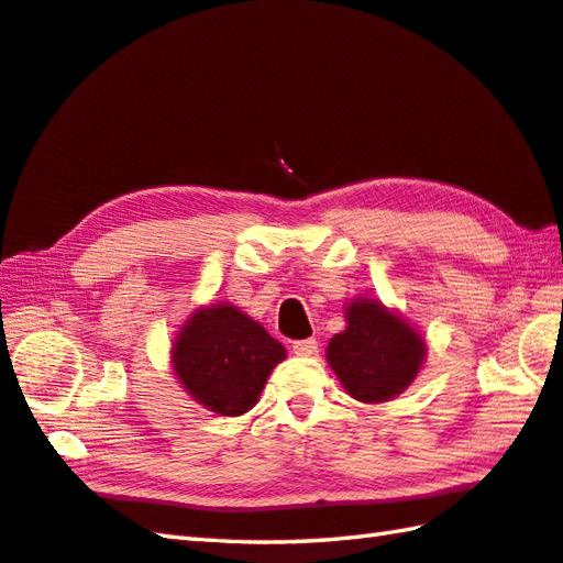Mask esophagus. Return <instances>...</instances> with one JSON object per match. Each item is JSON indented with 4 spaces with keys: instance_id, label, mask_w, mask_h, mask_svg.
Masks as SVG:
<instances>
[{
    "instance_id": "1",
    "label": "esophagus",
    "mask_w": 563,
    "mask_h": 563,
    "mask_svg": "<svg viewBox=\"0 0 563 563\" xmlns=\"http://www.w3.org/2000/svg\"><path fill=\"white\" fill-rule=\"evenodd\" d=\"M292 353L295 355H305V357L317 355L319 353V343H317V339H300V341L292 343Z\"/></svg>"
}]
</instances>
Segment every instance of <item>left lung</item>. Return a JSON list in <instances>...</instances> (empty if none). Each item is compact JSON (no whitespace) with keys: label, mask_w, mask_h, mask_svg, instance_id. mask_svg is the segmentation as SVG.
Here are the masks:
<instances>
[{"label":"left lung","mask_w":563,"mask_h":563,"mask_svg":"<svg viewBox=\"0 0 563 563\" xmlns=\"http://www.w3.org/2000/svg\"><path fill=\"white\" fill-rule=\"evenodd\" d=\"M421 336L379 302H353L349 327L329 341L327 361L357 401L377 404L397 397L421 369Z\"/></svg>","instance_id":"obj_1"}]
</instances>
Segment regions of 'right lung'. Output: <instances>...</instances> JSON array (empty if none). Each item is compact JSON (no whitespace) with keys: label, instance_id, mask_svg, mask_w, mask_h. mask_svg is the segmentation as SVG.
Here are the masks:
<instances>
[{"label":"right lung","instance_id":"obj_1","mask_svg":"<svg viewBox=\"0 0 563 563\" xmlns=\"http://www.w3.org/2000/svg\"><path fill=\"white\" fill-rule=\"evenodd\" d=\"M285 349L232 305H212L190 317L174 343V373L186 391L222 416L254 409Z\"/></svg>","mask_w":563,"mask_h":563}]
</instances>
